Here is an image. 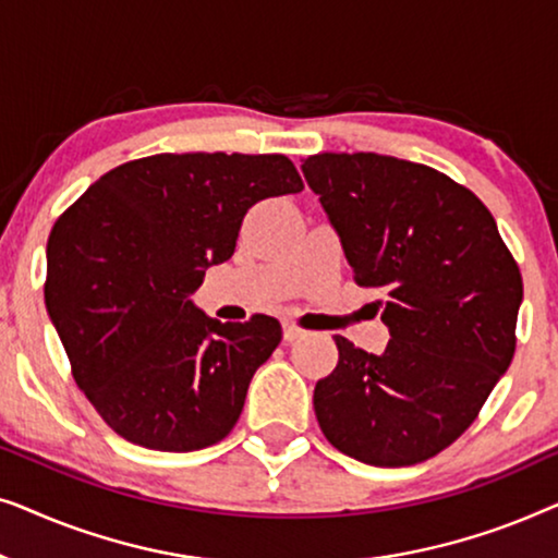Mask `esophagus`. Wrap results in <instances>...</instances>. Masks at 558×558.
<instances>
[{
	"label": "esophagus",
	"instance_id": "34e87169",
	"mask_svg": "<svg viewBox=\"0 0 558 558\" xmlns=\"http://www.w3.org/2000/svg\"><path fill=\"white\" fill-rule=\"evenodd\" d=\"M304 332L302 327H296L294 323H284V342H294V340H302L304 338Z\"/></svg>",
	"mask_w": 558,
	"mask_h": 558
}]
</instances>
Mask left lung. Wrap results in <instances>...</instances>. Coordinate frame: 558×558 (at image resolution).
<instances>
[{
    "label": "left lung",
    "mask_w": 558,
    "mask_h": 558,
    "mask_svg": "<svg viewBox=\"0 0 558 558\" xmlns=\"http://www.w3.org/2000/svg\"><path fill=\"white\" fill-rule=\"evenodd\" d=\"M304 180L340 235L355 281L391 332L380 355L335 335L315 386L319 429L342 454L407 468L475 422L515 353L518 264L483 201L426 165L376 151L307 157Z\"/></svg>",
    "instance_id": "obj_1"
}]
</instances>
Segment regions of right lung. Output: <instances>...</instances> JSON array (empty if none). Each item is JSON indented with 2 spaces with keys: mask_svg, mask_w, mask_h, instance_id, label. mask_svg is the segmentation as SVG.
Masks as SVG:
<instances>
[{
  "mask_svg": "<svg viewBox=\"0 0 558 558\" xmlns=\"http://www.w3.org/2000/svg\"><path fill=\"white\" fill-rule=\"evenodd\" d=\"M300 190L284 155H151L113 167L58 218L45 307L75 384L119 437L159 452L228 437L281 325L218 323L190 294L233 256L251 205Z\"/></svg>",
  "mask_w": 558,
  "mask_h": 558,
  "instance_id": "right-lung-1",
  "label": "right lung"
}]
</instances>
